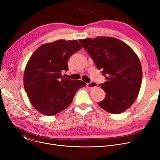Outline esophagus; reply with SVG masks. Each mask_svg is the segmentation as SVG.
Instances as JSON below:
<instances>
[{
    "label": "esophagus",
    "instance_id": "obj_1",
    "mask_svg": "<svg viewBox=\"0 0 160 160\" xmlns=\"http://www.w3.org/2000/svg\"><path fill=\"white\" fill-rule=\"evenodd\" d=\"M97 86H98L97 83H96L95 82H91L90 83H87V87L89 89H93V88H96Z\"/></svg>",
    "mask_w": 160,
    "mask_h": 160
}]
</instances>
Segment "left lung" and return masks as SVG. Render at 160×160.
<instances>
[{
  "label": "left lung",
  "mask_w": 160,
  "mask_h": 160,
  "mask_svg": "<svg viewBox=\"0 0 160 160\" xmlns=\"http://www.w3.org/2000/svg\"><path fill=\"white\" fill-rule=\"evenodd\" d=\"M79 41L107 80L100 84L106 97L99 106L111 113L124 112L135 102L140 90L142 72L138 56L115 38L100 36Z\"/></svg>",
  "instance_id": "1"
}]
</instances>
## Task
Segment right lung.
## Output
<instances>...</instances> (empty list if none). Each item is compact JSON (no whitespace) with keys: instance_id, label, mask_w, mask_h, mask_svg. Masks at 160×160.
Here are the masks:
<instances>
[{"instance_id":"right-lung-1","label":"right lung","mask_w":160,"mask_h":160,"mask_svg":"<svg viewBox=\"0 0 160 160\" xmlns=\"http://www.w3.org/2000/svg\"><path fill=\"white\" fill-rule=\"evenodd\" d=\"M82 48L77 40H58L42 45L30 58L25 67L23 82L30 102L45 115H54L72 102L81 80L64 78L62 71L68 70L67 61Z\"/></svg>"}]
</instances>
